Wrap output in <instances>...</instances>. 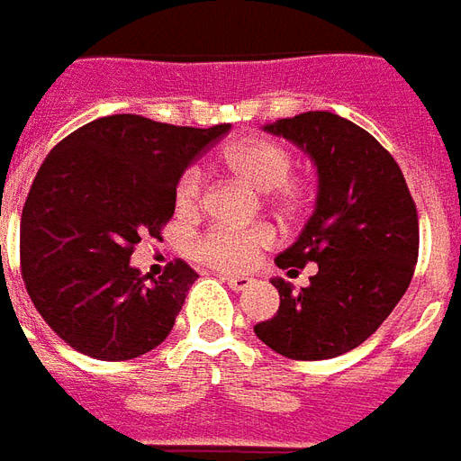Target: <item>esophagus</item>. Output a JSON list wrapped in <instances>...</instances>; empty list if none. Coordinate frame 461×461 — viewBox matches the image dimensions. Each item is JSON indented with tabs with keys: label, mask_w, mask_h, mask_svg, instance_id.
<instances>
[{
	"label": "esophagus",
	"mask_w": 461,
	"mask_h": 461,
	"mask_svg": "<svg viewBox=\"0 0 461 461\" xmlns=\"http://www.w3.org/2000/svg\"><path fill=\"white\" fill-rule=\"evenodd\" d=\"M223 280L230 290H248L253 285V277L248 276H223Z\"/></svg>",
	"instance_id": "obj_1"
}]
</instances>
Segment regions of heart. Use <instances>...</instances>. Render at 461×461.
Listing matches in <instances>:
<instances>
[{
    "instance_id": "b5f03b06",
    "label": "heart",
    "mask_w": 461,
    "mask_h": 461,
    "mask_svg": "<svg viewBox=\"0 0 461 461\" xmlns=\"http://www.w3.org/2000/svg\"><path fill=\"white\" fill-rule=\"evenodd\" d=\"M225 166L238 173L243 181L253 185L260 194L276 191L288 181L293 171L290 153L276 141L267 139H246L233 143L223 153ZM201 195V171L188 168L178 181L176 201L181 208H191ZM270 230L266 228H213L195 243V256L205 260L208 266L223 267V270H243L258 260V253L270 246Z\"/></svg>"
}]
</instances>
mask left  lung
Returning <instances> with one entry per match:
<instances>
[{
	"label": "left lung",
	"mask_w": 461,
	"mask_h": 461,
	"mask_svg": "<svg viewBox=\"0 0 461 461\" xmlns=\"http://www.w3.org/2000/svg\"><path fill=\"white\" fill-rule=\"evenodd\" d=\"M310 156L318 195L295 243L277 267L318 263L308 288L293 293L273 277L280 308L256 335L293 360H330L355 350L380 328L410 288L420 225L400 166L375 136L330 111H308L266 123Z\"/></svg>",
	"instance_id": "obj_1"
}]
</instances>
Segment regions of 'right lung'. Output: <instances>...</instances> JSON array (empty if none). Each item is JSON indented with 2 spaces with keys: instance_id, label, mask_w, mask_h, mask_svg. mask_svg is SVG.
<instances>
[{
  "instance_id": "add662e5",
  "label": "right lung",
  "mask_w": 461,
  "mask_h": 461,
  "mask_svg": "<svg viewBox=\"0 0 461 461\" xmlns=\"http://www.w3.org/2000/svg\"><path fill=\"white\" fill-rule=\"evenodd\" d=\"M228 131L113 113L49 151L22 211V276L39 315L74 350L133 360L168 338L198 276L176 260L146 283L133 246L158 236L184 171Z\"/></svg>"
}]
</instances>
